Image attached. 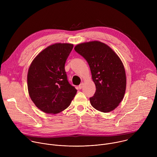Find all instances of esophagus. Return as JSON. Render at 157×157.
Returning <instances> with one entry per match:
<instances>
[{"instance_id":"obj_1","label":"esophagus","mask_w":157,"mask_h":157,"mask_svg":"<svg viewBox=\"0 0 157 157\" xmlns=\"http://www.w3.org/2000/svg\"><path fill=\"white\" fill-rule=\"evenodd\" d=\"M83 86H84V84H83V83H81V84H80L79 85V86H78V87H79V89H82V87H83Z\"/></svg>"}]
</instances>
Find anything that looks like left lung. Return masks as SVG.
<instances>
[{
	"label": "left lung",
	"mask_w": 157,
	"mask_h": 157,
	"mask_svg": "<svg viewBox=\"0 0 157 157\" xmlns=\"http://www.w3.org/2000/svg\"><path fill=\"white\" fill-rule=\"evenodd\" d=\"M90 67L96 85L91 105L102 113L114 110L122 101L126 89L124 64L118 55L106 44L99 41L82 43L75 47Z\"/></svg>",
	"instance_id": "obj_1"
}]
</instances>
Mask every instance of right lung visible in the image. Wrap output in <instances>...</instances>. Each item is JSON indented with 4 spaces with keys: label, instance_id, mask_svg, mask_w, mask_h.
Here are the masks:
<instances>
[{
    "label": "right lung",
    "instance_id": "obj_1",
    "mask_svg": "<svg viewBox=\"0 0 157 157\" xmlns=\"http://www.w3.org/2000/svg\"><path fill=\"white\" fill-rule=\"evenodd\" d=\"M73 48L70 43H55L41 51L32 62L27 75L29 96L47 114H58L68 107L77 90L67 79L66 61Z\"/></svg>",
    "mask_w": 157,
    "mask_h": 157
}]
</instances>
